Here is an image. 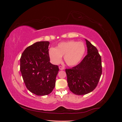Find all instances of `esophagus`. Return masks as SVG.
Here are the masks:
<instances>
[{
  "instance_id": "34e87169",
  "label": "esophagus",
  "mask_w": 122,
  "mask_h": 122,
  "mask_svg": "<svg viewBox=\"0 0 122 122\" xmlns=\"http://www.w3.org/2000/svg\"><path fill=\"white\" fill-rule=\"evenodd\" d=\"M59 69H60V70H63L65 68L64 67H62V66H59Z\"/></svg>"
}]
</instances>
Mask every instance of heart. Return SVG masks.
Listing matches in <instances>:
<instances>
[{"label": "heart", "instance_id": "1", "mask_svg": "<svg viewBox=\"0 0 122 122\" xmlns=\"http://www.w3.org/2000/svg\"><path fill=\"white\" fill-rule=\"evenodd\" d=\"M86 53V47L82 42L74 41L60 43L56 48H51L49 50L50 60L54 64L61 62L62 56L69 66H75L82 60Z\"/></svg>", "mask_w": 122, "mask_h": 122}]
</instances>
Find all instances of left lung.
I'll list each match as a JSON object with an SVG mask.
<instances>
[{"mask_svg": "<svg viewBox=\"0 0 122 122\" xmlns=\"http://www.w3.org/2000/svg\"><path fill=\"white\" fill-rule=\"evenodd\" d=\"M86 41L87 55L78 65L66 69L68 86L73 93L86 95L97 86L102 74L101 57L97 49Z\"/></svg>", "mask_w": 122, "mask_h": 122, "instance_id": "8db88e82", "label": "left lung"}]
</instances>
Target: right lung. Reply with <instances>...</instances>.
Listing matches in <instances>:
<instances>
[{
  "label": "right lung",
  "mask_w": 122,
  "mask_h": 122,
  "mask_svg": "<svg viewBox=\"0 0 122 122\" xmlns=\"http://www.w3.org/2000/svg\"><path fill=\"white\" fill-rule=\"evenodd\" d=\"M48 41L37 42L26 48L20 58V71L27 89L38 96L53 91L59 71L50 62Z\"/></svg>",
  "instance_id": "right-lung-1"
}]
</instances>
